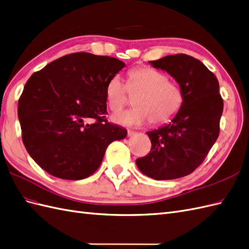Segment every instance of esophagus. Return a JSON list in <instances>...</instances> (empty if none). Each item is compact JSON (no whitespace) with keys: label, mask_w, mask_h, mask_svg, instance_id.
I'll return each mask as SVG.
<instances>
[{"label":"esophagus","mask_w":249,"mask_h":249,"mask_svg":"<svg viewBox=\"0 0 249 249\" xmlns=\"http://www.w3.org/2000/svg\"><path fill=\"white\" fill-rule=\"evenodd\" d=\"M135 134V132L134 131H128V136L130 137V136H133Z\"/></svg>","instance_id":"34e87169"}]
</instances>
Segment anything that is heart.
<instances>
[{
  "mask_svg": "<svg viewBox=\"0 0 249 249\" xmlns=\"http://www.w3.org/2000/svg\"><path fill=\"white\" fill-rule=\"evenodd\" d=\"M131 95L138 97L137 107L113 115V121L118 124L137 128L149 123L162 124L177 116L184 104L183 89L177 82L160 71L151 68L132 70L128 75L126 88L118 75L113 76L106 87V100L110 110L116 112L123 108Z\"/></svg>",
  "mask_w": 249,
  "mask_h": 249,
  "instance_id": "heart-1",
  "label": "heart"
}]
</instances>
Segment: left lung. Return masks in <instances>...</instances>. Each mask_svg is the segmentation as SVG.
Returning a JSON list of instances; mask_svg holds the SVG:
<instances>
[{
	"label": "left lung",
	"mask_w": 249,
	"mask_h": 249,
	"mask_svg": "<svg viewBox=\"0 0 249 249\" xmlns=\"http://www.w3.org/2000/svg\"><path fill=\"white\" fill-rule=\"evenodd\" d=\"M149 63L175 79L184 104L170 123L147 132L152 147L147 156L136 160V166L156 180L179 178L201 165L219 137L224 107L219 81L199 60L185 53Z\"/></svg>",
	"instance_id": "obj_1"
}]
</instances>
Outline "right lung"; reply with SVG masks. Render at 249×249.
<instances>
[{
  "instance_id": "1",
  "label": "right lung",
  "mask_w": 249,
  "mask_h": 249,
  "mask_svg": "<svg viewBox=\"0 0 249 249\" xmlns=\"http://www.w3.org/2000/svg\"><path fill=\"white\" fill-rule=\"evenodd\" d=\"M125 64L89 53L66 54L28 79L18 105L28 154L53 177L89 178L107 145L128 132L106 118L107 81Z\"/></svg>"
}]
</instances>
